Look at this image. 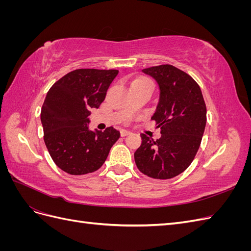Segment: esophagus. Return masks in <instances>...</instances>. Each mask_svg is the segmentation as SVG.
Here are the masks:
<instances>
[{"mask_svg":"<svg viewBox=\"0 0 251 251\" xmlns=\"http://www.w3.org/2000/svg\"><path fill=\"white\" fill-rule=\"evenodd\" d=\"M120 134H121V136H123V137H125V136L130 135V134H131V132H130V131H127V130H121Z\"/></svg>","mask_w":251,"mask_h":251,"instance_id":"34e87169","label":"esophagus"}]
</instances>
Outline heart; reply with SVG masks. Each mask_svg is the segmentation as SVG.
<instances>
[{
    "mask_svg": "<svg viewBox=\"0 0 251 251\" xmlns=\"http://www.w3.org/2000/svg\"><path fill=\"white\" fill-rule=\"evenodd\" d=\"M140 81H149L147 78H144V77H137L136 78L134 81H133V83H135V82H140Z\"/></svg>",
    "mask_w": 251,
    "mask_h": 251,
    "instance_id": "heart-1",
    "label": "heart"
}]
</instances>
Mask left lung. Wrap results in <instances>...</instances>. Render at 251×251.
I'll return each mask as SVG.
<instances>
[{
    "label": "left lung",
    "mask_w": 251,
    "mask_h": 251,
    "mask_svg": "<svg viewBox=\"0 0 251 251\" xmlns=\"http://www.w3.org/2000/svg\"><path fill=\"white\" fill-rule=\"evenodd\" d=\"M142 72L153 77L160 90L151 119L161 128V137L155 141L141 134L135 163L151 178L171 179L191 165L200 148L206 126V105L198 83L178 68L160 65Z\"/></svg>",
    "instance_id": "1"
}]
</instances>
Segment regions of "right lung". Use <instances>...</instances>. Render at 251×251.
Wrapping results in <instances>:
<instances>
[{
  "label": "right lung",
  "mask_w": 251,
  "mask_h": 251,
  "mask_svg": "<svg viewBox=\"0 0 251 251\" xmlns=\"http://www.w3.org/2000/svg\"><path fill=\"white\" fill-rule=\"evenodd\" d=\"M118 70L77 69L53 85L41 111L44 141L52 160L70 175H85L101 168L120 137L113 126L89 128L91 109L100 108Z\"/></svg>",
  "instance_id": "right-lung-1"
}]
</instances>
